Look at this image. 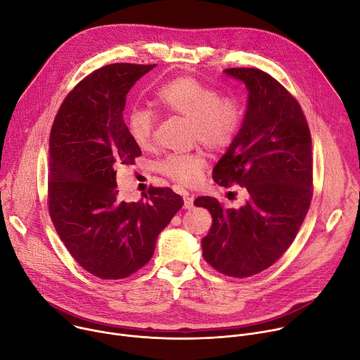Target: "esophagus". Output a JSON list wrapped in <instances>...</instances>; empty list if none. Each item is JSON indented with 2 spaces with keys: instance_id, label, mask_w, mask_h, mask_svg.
I'll use <instances>...</instances> for the list:
<instances>
[{
  "instance_id": "1",
  "label": "esophagus",
  "mask_w": 360,
  "mask_h": 360,
  "mask_svg": "<svg viewBox=\"0 0 360 360\" xmlns=\"http://www.w3.org/2000/svg\"><path fill=\"white\" fill-rule=\"evenodd\" d=\"M184 208L185 210L193 208V198L189 197V195H185V197H184Z\"/></svg>"
}]
</instances>
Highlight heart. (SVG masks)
I'll return each instance as SVG.
<instances>
[{
    "label": "heart",
    "mask_w": 360,
    "mask_h": 360,
    "mask_svg": "<svg viewBox=\"0 0 360 360\" xmlns=\"http://www.w3.org/2000/svg\"><path fill=\"white\" fill-rule=\"evenodd\" d=\"M158 103L169 113L192 123V141L211 150H225L236 141L243 123L241 102L233 94L219 91L193 76H176L156 91ZM129 135L141 149L153 143L158 116L142 106L130 109L126 119ZM208 167L207 153L197 149L189 153H169L156 163V171L179 186L197 185Z\"/></svg>",
    "instance_id": "1"
}]
</instances>
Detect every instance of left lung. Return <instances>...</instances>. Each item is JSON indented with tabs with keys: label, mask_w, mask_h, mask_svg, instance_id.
I'll list each match as a JSON object with an SVG mask.
<instances>
[{
	"label": "left lung",
	"mask_w": 360,
	"mask_h": 360,
	"mask_svg": "<svg viewBox=\"0 0 360 360\" xmlns=\"http://www.w3.org/2000/svg\"><path fill=\"white\" fill-rule=\"evenodd\" d=\"M245 83L248 105L240 132L214 168L221 186L240 185L250 200L225 210L218 200L200 197L212 226L202 255L218 273L244 278L273 266L296 238L313 197L311 135L299 102L269 73L226 69Z\"/></svg>",
	"instance_id": "8db88e82"
}]
</instances>
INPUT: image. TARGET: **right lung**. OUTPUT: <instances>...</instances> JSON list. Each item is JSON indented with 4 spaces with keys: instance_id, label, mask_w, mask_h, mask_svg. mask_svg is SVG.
<instances>
[{
    "instance_id": "obj_1",
    "label": "right lung",
    "mask_w": 360,
    "mask_h": 360,
    "mask_svg": "<svg viewBox=\"0 0 360 360\" xmlns=\"http://www.w3.org/2000/svg\"><path fill=\"white\" fill-rule=\"evenodd\" d=\"M156 64L115 63L91 72L63 101L50 132L49 212L72 257L90 274L120 280L153 255L159 233L182 208L171 188L146 201H119L116 168L134 165L139 146L123 119L126 94Z\"/></svg>"
}]
</instances>
